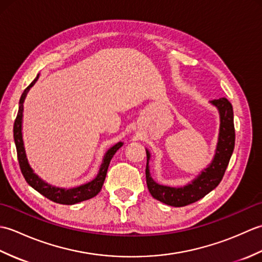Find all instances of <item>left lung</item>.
Returning <instances> with one entry per match:
<instances>
[{
    "instance_id": "1",
    "label": "left lung",
    "mask_w": 262,
    "mask_h": 262,
    "mask_svg": "<svg viewBox=\"0 0 262 262\" xmlns=\"http://www.w3.org/2000/svg\"><path fill=\"white\" fill-rule=\"evenodd\" d=\"M217 108L220 114V132L219 140L211 162L200 173L189 183L181 187H170L160 185L149 173V160L151 153L146 148V183L152 197L161 203L173 207H182L202 199L206 194L220 185L223 179L225 170L229 165L235 144L234 116L233 107L226 98L214 99L209 101Z\"/></svg>"
}]
</instances>
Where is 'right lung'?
Returning a JSON list of instances; mask_svg holds the SVG:
<instances>
[{
  "label": "right lung",
  "mask_w": 262,
  "mask_h": 262,
  "mask_svg": "<svg viewBox=\"0 0 262 262\" xmlns=\"http://www.w3.org/2000/svg\"><path fill=\"white\" fill-rule=\"evenodd\" d=\"M38 77H39V74L37 75L36 79L30 83V85L26 89L24 93H22L19 101V111H18V115H16L14 126H13V137H14L16 153H18V161H19L22 174H24L28 185L54 203L62 204V205H74L77 203L84 202V200H88L90 198H93L94 196H97V194L100 192V190H101L105 176H107L108 166L111 159H113L115 153L118 151L124 143L122 142L116 143L114 146H111L108 151L105 152L97 177L94 178L93 180L84 183V185L73 187V188H63V187L54 186L52 183H48L43 179H41V178L39 177L35 171H33L29 161H28L26 149H25V144H24V137H22L24 102L28 92H29L30 89L37 82Z\"/></svg>",
  "instance_id": "right-lung-1"
}]
</instances>
